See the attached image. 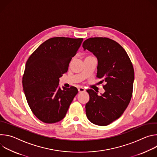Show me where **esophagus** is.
<instances>
[{"label": "esophagus", "mask_w": 157, "mask_h": 157, "mask_svg": "<svg viewBox=\"0 0 157 157\" xmlns=\"http://www.w3.org/2000/svg\"><path fill=\"white\" fill-rule=\"evenodd\" d=\"M86 91V89L83 87H78V91L79 93H82Z\"/></svg>", "instance_id": "34e87169"}]
</instances>
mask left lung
<instances>
[{"label": "left lung", "mask_w": 157, "mask_h": 157, "mask_svg": "<svg viewBox=\"0 0 157 157\" xmlns=\"http://www.w3.org/2000/svg\"><path fill=\"white\" fill-rule=\"evenodd\" d=\"M82 47L97 58L96 77L105 82V92L101 95L93 89L87 90L89 101L86 104V116L94 124L107 125L122 116L130 101L134 81L133 65L122 47L110 38H88Z\"/></svg>", "instance_id": "1"}]
</instances>
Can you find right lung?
I'll return each instance as SVG.
<instances>
[{
  "mask_svg": "<svg viewBox=\"0 0 157 157\" xmlns=\"http://www.w3.org/2000/svg\"><path fill=\"white\" fill-rule=\"evenodd\" d=\"M83 38L54 37L43 42L29 58L22 78L24 91L33 114L53 124L62 120L78 91L59 87Z\"/></svg>",
  "mask_w": 157,
  "mask_h": 157,
  "instance_id": "add662e5",
  "label": "right lung"
}]
</instances>
